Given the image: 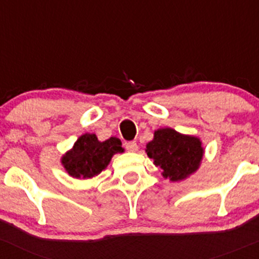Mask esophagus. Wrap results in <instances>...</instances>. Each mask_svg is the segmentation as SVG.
<instances>
[{
    "label": "esophagus",
    "mask_w": 259,
    "mask_h": 259,
    "mask_svg": "<svg viewBox=\"0 0 259 259\" xmlns=\"http://www.w3.org/2000/svg\"><path fill=\"white\" fill-rule=\"evenodd\" d=\"M125 148H126L127 151L135 152V151H138V144L135 143V141H129V143H126Z\"/></svg>",
    "instance_id": "esophagus-1"
}]
</instances>
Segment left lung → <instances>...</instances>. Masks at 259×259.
<instances>
[{"mask_svg": "<svg viewBox=\"0 0 259 259\" xmlns=\"http://www.w3.org/2000/svg\"><path fill=\"white\" fill-rule=\"evenodd\" d=\"M145 151L154 165L161 168V175L172 182L186 180L195 174L205 154L200 138L181 134L172 127L155 130Z\"/></svg>", "mask_w": 259, "mask_h": 259, "instance_id": "obj_1", "label": "left lung"}]
</instances>
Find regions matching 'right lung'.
Here are the masks:
<instances>
[{
  "instance_id": "obj_1",
  "label": "right lung",
  "mask_w": 259,
  "mask_h": 259,
  "mask_svg": "<svg viewBox=\"0 0 259 259\" xmlns=\"http://www.w3.org/2000/svg\"><path fill=\"white\" fill-rule=\"evenodd\" d=\"M124 152L121 141L118 138H109L105 141L98 140L95 134L80 135L73 148L61 157V162L74 179L88 180L98 176L110 162L115 154Z\"/></svg>"
}]
</instances>
